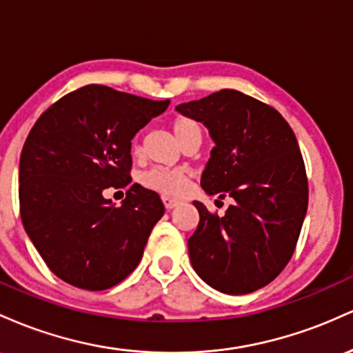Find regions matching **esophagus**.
<instances>
[{"label":"esophagus","instance_id":"esophagus-1","mask_svg":"<svg viewBox=\"0 0 353 353\" xmlns=\"http://www.w3.org/2000/svg\"><path fill=\"white\" fill-rule=\"evenodd\" d=\"M161 200H163V205H165V208H175L178 203H180V201L176 200V198H170V196H163L161 198Z\"/></svg>","mask_w":353,"mask_h":353}]
</instances>
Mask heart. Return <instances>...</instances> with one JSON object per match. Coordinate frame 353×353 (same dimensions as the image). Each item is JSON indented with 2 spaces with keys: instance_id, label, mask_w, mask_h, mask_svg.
Returning <instances> with one entry per match:
<instances>
[{
  "instance_id": "heart-1",
  "label": "heart",
  "mask_w": 353,
  "mask_h": 353,
  "mask_svg": "<svg viewBox=\"0 0 353 353\" xmlns=\"http://www.w3.org/2000/svg\"><path fill=\"white\" fill-rule=\"evenodd\" d=\"M172 130L181 145L187 143L190 138L196 137V134L201 137L200 125L188 117H176L172 121ZM138 152H140V146H138V140L134 138L133 153ZM141 185L163 196H181L188 187V178L181 170L152 168L141 175Z\"/></svg>"
}]
</instances>
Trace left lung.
I'll return each mask as SVG.
<instances>
[{
	"label": "left lung",
	"instance_id": "left-lung-1",
	"mask_svg": "<svg viewBox=\"0 0 353 353\" xmlns=\"http://www.w3.org/2000/svg\"><path fill=\"white\" fill-rule=\"evenodd\" d=\"M176 110L201 121L215 141L201 188L235 200L223 216L193 201L200 213L188 239L193 270L223 294H252L290 262L307 213L308 181L294 130L270 105L236 90Z\"/></svg>",
	"mask_w": 353,
	"mask_h": 353
}]
</instances>
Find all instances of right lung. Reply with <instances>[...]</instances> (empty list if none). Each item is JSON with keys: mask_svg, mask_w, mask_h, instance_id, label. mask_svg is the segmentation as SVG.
<instances>
[{"mask_svg": "<svg viewBox=\"0 0 353 353\" xmlns=\"http://www.w3.org/2000/svg\"><path fill=\"white\" fill-rule=\"evenodd\" d=\"M170 101L86 85L59 98L19 158V213L41 259L63 282L106 290L132 273L165 207L132 185L121 207L103 190L132 183V140Z\"/></svg>", "mask_w": 353, "mask_h": 353, "instance_id": "obj_1", "label": "right lung"}]
</instances>
